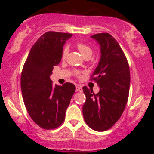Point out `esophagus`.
<instances>
[{
	"mask_svg": "<svg viewBox=\"0 0 154 154\" xmlns=\"http://www.w3.org/2000/svg\"><path fill=\"white\" fill-rule=\"evenodd\" d=\"M82 91V86L80 85H77L76 86V91Z\"/></svg>",
	"mask_w": 154,
	"mask_h": 154,
	"instance_id": "esophagus-1",
	"label": "esophagus"
}]
</instances>
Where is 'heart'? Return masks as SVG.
<instances>
[{"instance_id": "1", "label": "heart", "mask_w": 154, "mask_h": 154, "mask_svg": "<svg viewBox=\"0 0 154 154\" xmlns=\"http://www.w3.org/2000/svg\"><path fill=\"white\" fill-rule=\"evenodd\" d=\"M77 48L84 58H88H88H90V57H91V55H92V53H93L92 49H91L88 45L85 44V43H83V42L78 43V44L77 45ZM68 53H69V48H68V46H66L63 51L62 58L66 59V57H67V56L68 55ZM74 74H75L76 76H79L80 73H79V71H74Z\"/></svg>"}]
</instances>
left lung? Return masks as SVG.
Instances as JSON below:
<instances>
[{
    "instance_id": "obj_1",
    "label": "left lung",
    "mask_w": 154,
    "mask_h": 154,
    "mask_svg": "<svg viewBox=\"0 0 154 154\" xmlns=\"http://www.w3.org/2000/svg\"><path fill=\"white\" fill-rule=\"evenodd\" d=\"M91 37L100 47V61L91 75L100 91L94 94L83 87L86 97L83 114L90 128L102 132L111 128L125 110L130 91V68L123 51L109 33H97Z\"/></svg>"
}]
</instances>
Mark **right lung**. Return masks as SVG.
Instances as JSON below:
<instances>
[{
  "mask_svg": "<svg viewBox=\"0 0 154 154\" xmlns=\"http://www.w3.org/2000/svg\"><path fill=\"white\" fill-rule=\"evenodd\" d=\"M72 34L49 32L33 45L23 67L21 88L26 109L34 122L45 130L63 123L66 111L75 91L73 83L53 85L50 76L61 62L63 48Z\"/></svg>",
  "mask_w": 154,
  "mask_h": 154,
  "instance_id": "obj_1",
  "label": "right lung"
}]
</instances>
